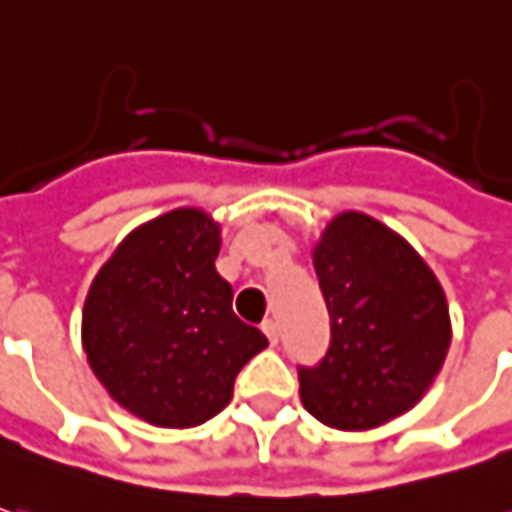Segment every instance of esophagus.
Here are the masks:
<instances>
[{"instance_id": "obj_1", "label": "esophagus", "mask_w": 512, "mask_h": 512, "mask_svg": "<svg viewBox=\"0 0 512 512\" xmlns=\"http://www.w3.org/2000/svg\"><path fill=\"white\" fill-rule=\"evenodd\" d=\"M263 334L269 337V343L272 345H277V340H280V328H277L274 320H263Z\"/></svg>"}]
</instances>
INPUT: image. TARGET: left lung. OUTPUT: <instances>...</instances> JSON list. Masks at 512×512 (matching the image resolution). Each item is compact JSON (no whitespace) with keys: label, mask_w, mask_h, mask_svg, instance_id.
<instances>
[{"label":"left lung","mask_w":512,"mask_h":512,"mask_svg":"<svg viewBox=\"0 0 512 512\" xmlns=\"http://www.w3.org/2000/svg\"><path fill=\"white\" fill-rule=\"evenodd\" d=\"M331 320L328 351L297 365L311 416L368 431L414 408L450 345L442 286L405 240L368 215L345 212L314 249Z\"/></svg>","instance_id":"obj_1"}]
</instances>
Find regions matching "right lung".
<instances>
[{
  "instance_id": "right-lung-1",
  "label": "right lung",
  "mask_w": 512,
  "mask_h": 512,
  "mask_svg": "<svg viewBox=\"0 0 512 512\" xmlns=\"http://www.w3.org/2000/svg\"><path fill=\"white\" fill-rule=\"evenodd\" d=\"M221 229L198 209H175L135 229L96 274L81 337L110 397L161 428L221 414L246 362L269 340L232 311L215 272Z\"/></svg>"
}]
</instances>
